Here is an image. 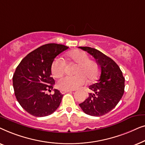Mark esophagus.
<instances>
[{
  "mask_svg": "<svg viewBox=\"0 0 145 145\" xmlns=\"http://www.w3.org/2000/svg\"><path fill=\"white\" fill-rule=\"evenodd\" d=\"M70 92H72V91H71V90H61V93L62 94H65V93Z\"/></svg>",
  "mask_w": 145,
  "mask_h": 145,
  "instance_id": "1",
  "label": "esophagus"
}]
</instances>
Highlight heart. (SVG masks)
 Returning a JSON list of instances; mask_svg holds the SVG:
<instances>
[{
	"label": "heart",
	"instance_id": "b5f03b06",
	"mask_svg": "<svg viewBox=\"0 0 145 145\" xmlns=\"http://www.w3.org/2000/svg\"><path fill=\"white\" fill-rule=\"evenodd\" d=\"M68 58L77 65L75 69V76H66L61 78L57 82V86L62 90H76L88 81L96 80L98 76L99 68L96 61L89 59L88 55L81 50L71 51ZM65 68V61L61 58L57 57L53 61L51 71L53 76L60 78L64 74Z\"/></svg>",
	"mask_w": 145,
	"mask_h": 145
}]
</instances>
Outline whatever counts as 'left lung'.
<instances>
[{
    "label": "left lung",
    "instance_id": "obj_1",
    "mask_svg": "<svg viewBox=\"0 0 145 145\" xmlns=\"http://www.w3.org/2000/svg\"><path fill=\"white\" fill-rule=\"evenodd\" d=\"M96 59L100 69L98 80L90 85L88 98L79 104L85 114L102 116L117 106L124 93L125 78L115 61L101 51L90 47H79Z\"/></svg>",
    "mask_w": 145,
    "mask_h": 145
}]
</instances>
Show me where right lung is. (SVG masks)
<instances>
[{"label":"right lung","mask_w":145,"mask_h":145,"mask_svg":"<svg viewBox=\"0 0 145 145\" xmlns=\"http://www.w3.org/2000/svg\"><path fill=\"white\" fill-rule=\"evenodd\" d=\"M68 48L57 43L43 45L27 55L16 67L12 78L14 94L29 114L47 116L59 108L63 95L56 89L53 94H47L46 91H51L55 84L51 76L53 61Z\"/></svg>","instance_id":"right-lung-1"}]
</instances>
